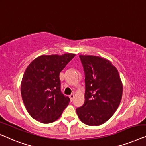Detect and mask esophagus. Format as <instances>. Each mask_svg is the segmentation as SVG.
Here are the masks:
<instances>
[{
  "label": "esophagus",
  "mask_w": 146,
  "mask_h": 146,
  "mask_svg": "<svg viewBox=\"0 0 146 146\" xmlns=\"http://www.w3.org/2000/svg\"><path fill=\"white\" fill-rule=\"evenodd\" d=\"M74 96H75V94H74L73 93V94H71L70 95H69V98H70V99H71V101H72V100H73Z\"/></svg>",
  "instance_id": "esophagus-1"
}]
</instances>
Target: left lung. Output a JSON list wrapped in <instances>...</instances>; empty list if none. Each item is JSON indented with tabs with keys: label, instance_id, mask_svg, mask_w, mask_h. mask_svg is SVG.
I'll return each mask as SVG.
<instances>
[{
	"label": "left lung",
	"instance_id": "1",
	"mask_svg": "<svg viewBox=\"0 0 146 146\" xmlns=\"http://www.w3.org/2000/svg\"><path fill=\"white\" fill-rule=\"evenodd\" d=\"M85 75V102L76 112L89 126H99L111 118L122 96L118 71L109 60L93 55H79Z\"/></svg>",
	"mask_w": 146,
	"mask_h": 146
}]
</instances>
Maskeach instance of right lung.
<instances>
[{"label":"right lung","mask_w":146,"mask_h":146,"mask_svg":"<svg viewBox=\"0 0 146 146\" xmlns=\"http://www.w3.org/2000/svg\"><path fill=\"white\" fill-rule=\"evenodd\" d=\"M75 56L73 53L41 55L26 68L21 83V95L27 111L44 124L57 120L70 101L61 91L59 74Z\"/></svg>","instance_id":"right-lung-1"}]
</instances>
